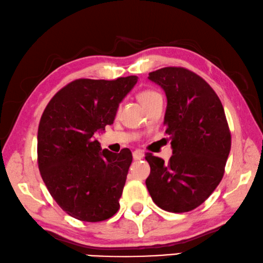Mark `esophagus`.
I'll return each instance as SVG.
<instances>
[{"label":"esophagus","mask_w":263,"mask_h":263,"mask_svg":"<svg viewBox=\"0 0 263 263\" xmlns=\"http://www.w3.org/2000/svg\"><path fill=\"white\" fill-rule=\"evenodd\" d=\"M144 157V154L142 153L141 150H135L134 153H133V158H134L135 160H140Z\"/></svg>","instance_id":"34e87169"}]
</instances>
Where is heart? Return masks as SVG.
I'll use <instances>...</instances> for the list:
<instances>
[{
    "mask_svg": "<svg viewBox=\"0 0 263 263\" xmlns=\"http://www.w3.org/2000/svg\"><path fill=\"white\" fill-rule=\"evenodd\" d=\"M160 96L157 91L155 90H151V89H145V90H142L139 95H137V98H139L140 103L146 107V106L150 105L153 103L154 100H156L157 98H160Z\"/></svg>",
    "mask_w": 263,
    "mask_h": 263,
    "instance_id": "1",
    "label": "heart"
}]
</instances>
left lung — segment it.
Returning <instances> with one entry per match:
<instances>
[{"label": "left lung", "mask_w": 263, "mask_h": 263, "mask_svg": "<svg viewBox=\"0 0 263 263\" xmlns=\"http://www.w3.org/2000/svg\"><path fill=\"white\" fill-rule=\"evenodd\" d=\"M167 98L164 124L173 155L168 163L145 155L151 199L163 210L187 213L211 195L224 176L231 133L218 96L203 78L181 67L149 73Z\"/></svg>", "instance_id": "1"}]
</instances>
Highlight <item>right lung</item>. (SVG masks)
I'll return each mask as SVG.
<instances>
[{
  "label": "right lung",
  "instance_id": "add662e5",
  "mask_svg": "<svg viewBox=\"0 0 263 263\" xmlns=\"http://www.w3.org/2000/svg\"><path fill=\"white\" fill-rule=\"evenodd\" d=\"M136 76L80 78L62 87L41 115L38 166L53 199L71 217L101 222L117 214L133 156L101 150L97 132L114 121Z\"/></svg>",
  "mask_w": 263,
  "mask_h": 263
}]
</instances>
